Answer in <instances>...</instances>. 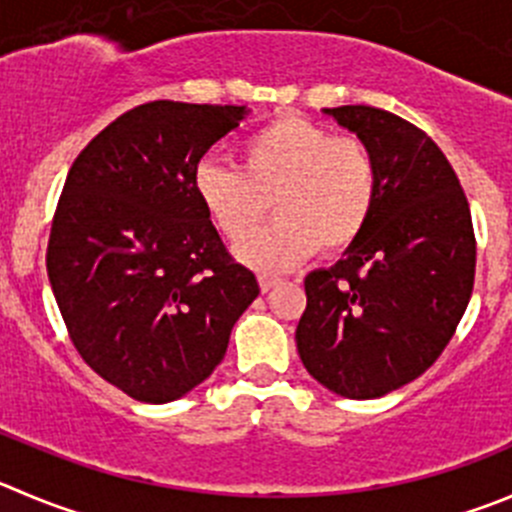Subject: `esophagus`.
I'll list each match as a JSON object with an SVG mask.
<instances>
[{"label": "esophagus", "instance_id": "obj_1", "mask_svg": "<svg viewBox=\"0 0 512 512\" xmlns=\"http://www.w3.org/2000/svg\"><path fill=\"white\" fill-rule=\"evenodd\" d=\"M259 284H261V291H264V294H269L271 289H276V286L281 284V279H279V276L261 274V276H259Z\"/></svg>", "mask_w": 512, "mask_h": 512}]
</instances>
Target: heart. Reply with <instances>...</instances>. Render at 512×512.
I'll list each match as a JSON object with an SVG mask.
<instances>
[{"label":"heart","mask_w":512,"mask_h":512,"mask_svg":"<svg viewBox=\"0 0 512 512\" xmlns=\"http://www.w3.org/2000/svg\"><path fill=\"white\" fill-rule=\"evenodd\" d=\"M241 165L201 160L193 188L223 236L238 241L270 205L280 218L236 246L243 264L286 271L321 246L342 251L369 226L379 198V165L357 135L284 115L241 143Z\"/></svg>","instance_id":"b5f03b06"}]
</instances>
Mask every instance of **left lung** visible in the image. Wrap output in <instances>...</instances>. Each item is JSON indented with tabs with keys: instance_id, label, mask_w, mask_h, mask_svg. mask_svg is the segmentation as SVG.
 I'll use <instances>...</instances> for the list:
<instances>
[{
	"instance_id": "obj_1",
	"label": "left lung",
	"mask_w": 512,
	"mask_h": 512,
	"mask_svg": "<svg viewBox=\"0 0 512 512\" xmlns=\"http://www.w3.org/2000/svg\"><path fill=\"white\" fill-rule=\"evenodd\" d=\"M324 113L372 148L379 198L344 259L306 276L296 349L326 389L374 399L420 377L452 339L475 284V231L430 135L379 107Z\"/></svg>"
}]
</instances>
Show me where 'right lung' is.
Segmentation results:
<instances>
[{"label": "right lung", "instance_id": "1", "mask_svg": "<svg viewBox=\"0 0 512 512\" xmlns=\"http://www.w3.org/2000/svg\"><path fill=\"white\" fill-rule=\"evenodd\" d=\"M246 113L145 102L97 133L67 173L47 276L80 357L138 402H173L211 377L259 296L193 188L203 155Z\"/></svg>", "mask_w": 512, "mask_h": 512}]
</instances>
